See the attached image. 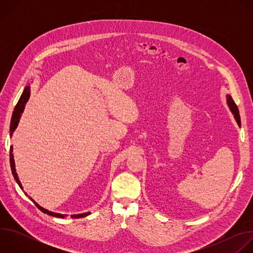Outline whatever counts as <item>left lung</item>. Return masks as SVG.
Segmentation results:
<instances>
[{
    "instance_id": "8db88e82",
    "label": "left lung",
    "mask_w": 253,
    "mask_h": 253,
    "mask_svg": "<svg viewBox=\"0 0 253 253\" xmlns=\"http://www.w3.org/2000/svg\"><path fill=\"white\" fill-rule=\"evenodd\" d=\"M226 101H227V105L229 107V109L231 111V113L234 116V119L236 120L238 126H241V122H240V116H239V111H238V108L236 106V104L234 103L233 99L231 98L230 95H226Z\"/></svg>"
}]
</instances>
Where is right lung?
Here are the masks:
<instances>
[{
  "label": "right lung",
  "instance_id": "right-lung-1",
  "mask_svg": "<svg viewBox=\"0 0 253 253\" xmlns=\"http://www.w3.org/2000/svg\"><path fill=\"white\" fill-rule=\"evenodd\" d=\"M30 93H31V90H30V86L28 85V86H26V88L24 89V92H23V94H22V96H21V98H20L18 104H17L16 107H15V110H14L13 115H12L11 125H10V136H11V137H12L14 131L16 130V128L18 127V124H19V122H20L22 113L24 112V109H25V105H26V103L28 102V100H29V98H30ZM10 164H11L12 174H13L15 180H16V182L18 183V185L20 186V188L24 191L23 186H22V183H21V181L19 180L18 174H17V172H16V168H15V160H14V154H13V146L10 147ZM24 193L28 196V194H27L26 192H24ZM28 197L33 201V203H34L36 206H37L42 212L47 213V214L50 215V216H54V217H58V218H64V217H66V216H67L66 214H61V213H57V212H53V211L47 210L46 208H44V207H42L41 205H39L32 197H30V196H28ZM89 214H91V212H86V213H81V214H74V215H72V218H81V217H85V216H87V215H89Z\"/></svg>",
  "mask_w": 253,
  "mask_h": 253
}]
</instances>
